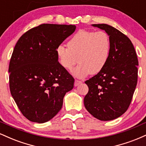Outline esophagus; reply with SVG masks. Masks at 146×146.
Returning a JSON list of instances; mask_svg holds the SVG:
<instances>
[{"label":"esophagus","mask_w":146,"mask_h":146,"mask_svg":"<svg viewBox=\"0 0 146 146\" xmlns=\"http://www.w3.org/2000/svg\"><path fill=\"white\" fill-rule=\"evenodd\" d=\"M81 83H82V81H80V80H75V83H74L75 86H78V85L80 84Z\"/></svg>","instance_id":"esophagus-1"}]
</instances>
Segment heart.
I'll return each mask as SVG.
<instances>
[{
    "label": "heart",
    "mask_w": 146,
    "mask_h": 146,
    "mask_svg": "<svg viewBox=\"0 0 146 146\" xmlns=\"http://www.w3.org/2000/svg\"><path fill=\"white\" fill-rule=\"evenodd\" d=\"M67 46L60 45L57 47L58 62L68 71H71L79 62L74 75L82 78L90 73H100L105 67L109 59L111 43L105 31L81 30L72 37Z\"/></svg>",
    "instance_id": "obj_1"
}]
</instances>
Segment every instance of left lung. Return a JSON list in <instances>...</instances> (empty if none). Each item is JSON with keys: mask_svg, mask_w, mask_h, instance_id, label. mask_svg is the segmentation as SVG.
I'll return each instance as SVG.
<instances>
[{"mask_svg": "<svg viewBox=\"0 0 146 146\" xmlns=\"http://www.w3.org/2000/svg\"><path fill=\"white\" fill-rule=\"evenodd\" d=\"M93 26L108 33L111 47L105 67L85 82L88 92L84 103L95 118L110 121L123 115L131 103L137 83L139 62L132 42L125 34L106 24Z\"/></svg>", "mask_w": 146, "mask_h": 146, "instance_id": "obj_1", "label": "left lung"}]
</instances>
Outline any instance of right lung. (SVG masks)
<instances>
[{
	"instance_id": "1",
	"label": "right lung",
	"mask_w": 146,
	"mask_h": 146,
	"mask_svg": "<svg viewBox=\"0 0 146 146\" xmlns=\"http://www.w3.org/2000/svg\"><path fill=\"white\" fill-rule=\"evenodd\" d=\"M75 25L42 24L19 38L9 65V88L18 108L29 121L44 123L61 110L74 78L58 62L56 49Z\"/></svg>"
}]
</instances>
